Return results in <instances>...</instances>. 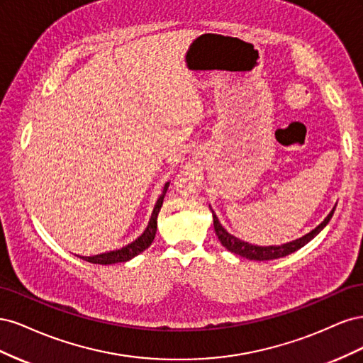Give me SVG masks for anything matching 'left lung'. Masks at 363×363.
Masks as SVG:
<instances>
[{
    "label": "left lung",
    "mask_w": 363,
    "mask_h": 363,
    "mask_svg": "<svg viewBox=\"0 0 363 363\" xmlns=\"http://www.w3.org/2000/svg\"><path fill=\"white\" fill-rule=\"evenodd\" d=\"M335 208L336 207H333V211L328 213L324 221L316 228H313L311 233H307V235H304L303 238L296 239V240H292V242H289V244H283V245H279V247H257V245H251L248 242H244V240H240V239L232 236L227 232V230H224L221 223L218 221V218L213 213V211H212V213H213L215 233H216L218 239L221 240V244L228 251L235 252V255H238V256L247 257L250 260H271V259H279V257L288 256V255H291V252L304 247L307 242H309V240H312L328 224V221H330L333 213H335Z\"/></svg>",
    "instance_id": "1"
}]
</instances>
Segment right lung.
Returning <instances> with one entry per match:
<instances>
[{
	"label": "right lung",
	"instance_id": "add662e5",
	"mask_svg": "<svg viewBox=\"0 0 363 363\" xmlns=\"http://www.w3.org/2000/svg\"><path fill=\"white\" fill-rule=\"evenodd\" d=\"M168 186L169 183L164 184L163 188V194L159 196V200L156 203L155 211H152L151 219L148 223V227L144 233H142L135 242H131L125 247H123L121 250L116 251H111V252H104V255H96V256H91V257H82L86 262H91V263H98V265H112V263H118V262H127L130 259H133L135 256H138L139 252H142L144 250H147L152 239L156 236V230H157V215L160 212V207L163 204V199H164V194L168 191Z\"/></svg>",
	"mask_w": 363,
	"mask_h": 363
}]
</instances>
